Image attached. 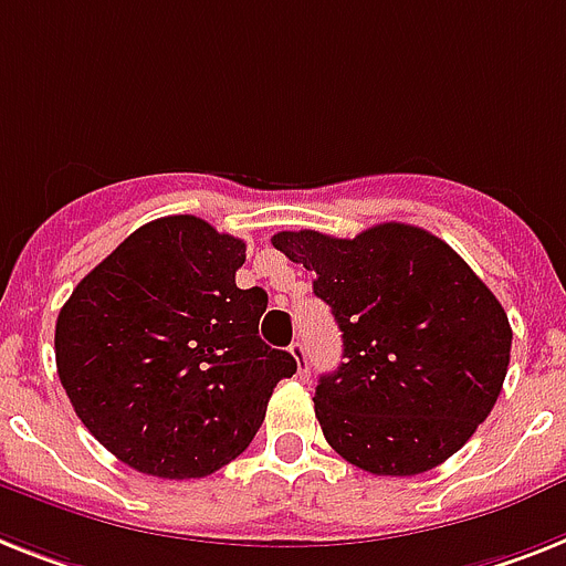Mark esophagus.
<instances>
[{"instance_id":"esophagus-1","label":"esophagus","mask_w":566,"mask_h":566,"mask_svg":"<svg viewBox=\"0 0 566 566\" xmlns=\"http://www.w3.org/2000/svg\"><path fill=\"white\" fill-rule=\"evenodd\" d=\"M289 353L294 356V361H297V370L306 376L310 373V358H306V344L303 340H292V347H289Z\"/></svg>"}]
</instances>
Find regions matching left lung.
Here are the masks:
<instances>
[{"label":"left lung","instance_id":"8db88e82","mask_svg":"<svg viewBox=\"0 0 566 566\" xmlns=\"http://www.w3.org/2000/svg\"><path fill=\"white\" fill-rule=\"evenodd\" d=\"M272 245L315 272L344 338V364L315 387L326 442L378 478L457 454L492 413L512 349L506 312L469 263L405 222L353 240L280 231Z\"/></svg>","mask_w":566,"mask_h":566}]
</instances>
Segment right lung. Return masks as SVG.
Masks as SVG:
<instances>
[{
  "mask_svg": "<svg viewBox=\"0 0 566 566\" xmlns=\"http://www.w3.org/2000/svg\"><path fill=\"white\" fill-rule=\"evenodd\" d=\"M242 263L245 242L205 219H153L60 310V385L129 469L208 478L251 446L277 381L297 370L256 335L269 294L237 286Z\"/></svg>",
  "mask_w": 566,
  "mask_h": 566,
  "instance_id": "right-lung-1",
  "label": "right lung"
}]
</instances>
